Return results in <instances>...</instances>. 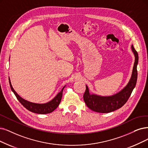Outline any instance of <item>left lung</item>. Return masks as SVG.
Here are the masks:
<instances>
[{
	"label": "left lung",
	"mask_w": 148,
	"mask_h": 148,
	"mask_svg": "<svg viewBox=\"0 0 148 148\" xmlns=\"http://www.w3.org/2000/svg\"><path fill=\"white\" fill-rule=\"evenodd\" d=\"M131 49L135 56L132 76L128 84L120 92L112 96L103 97L95 94H90L87 86H86V91L83 95L84 101L87 107L92 110L99 113H109L121 108L127 102L137 80V66L138 55L133 45L131 46Z\"/></svg>",
	"instance_id": "obj_1"
}]
</instances>
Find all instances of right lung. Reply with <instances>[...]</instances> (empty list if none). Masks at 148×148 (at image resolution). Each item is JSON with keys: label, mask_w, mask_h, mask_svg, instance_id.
<instances>
[{"label": "right lung", "mask_w": 148, "mask_h": 148, "mask_svg": "<svg viewBox=\"0 0 148 148\" xmlns=\"http://www.w3.org/2000/svg\"><path fill=\"white\" fill-rule=\"evenodd\" d=\"M9 82H10L11 89L15 95L17 99L19 100V101L23 106H24L27 110L33 112V113L39 114H47L51 113V112L54 111L58 108V106H59V104H60L62 98V91L64 90L65 86H65L62 88L61 92H59L56 95V96L53 99H52L49 102L44 103V104H38V103H34L28 101L27 100L21 98L14 90V88L12 87V85L11 84L10 78H9Z\"/></svg>", "instance_id": "right-lung-1"}]
</instances>
